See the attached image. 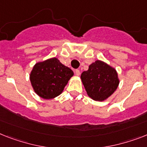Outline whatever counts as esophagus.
Masks as SVG:
<instances>
[{
    "label": "esophagus",
    "mask_w": 147,
    "mask_h": 147,
    "mask_svg": "<svg viewBox=\"0 0 147 147\" xmlns=\"http://www.w3.org/2000/svg\"><path fill=\"white\" fill-rule=\"evenodd\" d=\"M74 72L76 76H80V71H79V70H75Z\"/></svg>",
    "instance_id": "1"
}]
</instances>
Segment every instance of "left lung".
I'll return each mask as SVG.
<instances>
[{
    "label": "left lung",
    "instance_id": "1",
    "mask_svg": "<svg viewBox=\"0 0 147 147\" xmlns=\"http://www.w3.org/2000/svg\"><path fill=\"white\" fill-rule=\"evenodd\" d=\"M81 80L88 96L97 101H104L111 96L119 84L117 71L108 64L96 60L81 74Z\"/></svg>",
    "mask_w": 147,
    "mask_h": 147
}]
</instances>
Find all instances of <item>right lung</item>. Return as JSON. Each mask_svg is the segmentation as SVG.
Masks as SVG:
<instances>
[{"label": "right lung", "mask_w": 147, "mask_h": 147, "mask_svg": "<svg viewBox=\"0 0 147 147\" xmlns=\"http://www.w3.org/2000/svg\"><path fill=\"white\" fill-rule=\"evenodd\" d=\"M73 76L72 70L54 57L36 63L30 73V81L39 97L49 100L62 93Z\"/></svg>", "instance_id": "add662e5"}]
</instances>
